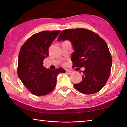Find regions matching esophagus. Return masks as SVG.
Masks as SVG:
<instances>
[{
	"instance_id": "1",
	"label": "esophagus",
	"mask_w": 127,
	"mask_h": 127,
	"mask_svg": "<svg viewBox=\"0 0 127 127\" xmlns=\"http://www.w3.org/2000/svg\"><path fill=\"white\" fill-rule=\"evenodd\" d=\"M66 73L69 74V75H71V74L73 73V71H71V70H66Z\"/></svg>"
}]
</instances>
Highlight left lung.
<instances>
[{"label": "left lung", "mask_w": 127, "mask_h": 127, "mask_svg": "<svg viewBox=\"0 0 127 127\" xmlns=\"http://www.w3.org/2000/svg\"><path fill=\"white\" fill-rule=\"evenodd\" d=\"M65 40L70 41L72 45L73 67L85 68L81 71L82 81L74 87L84 94L98 92L106 85L112 67V56L106 42L92 31L83 28L61 32L57 41Z\"/></svg>", "instance_id": "obj_1"}]
</instances>
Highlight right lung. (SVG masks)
Listing matches in <instances>:
<instances>
[{
	"mask_svg": "<svg viewBox=\"0 0 127 127\" xmlns=\"http://www.w3.org/2000/svg\"><path fill=\"white\" fill-rule=\"evenodd\" d=\"M60 30L42 31L32 35L21 46L18 56V75L29 91L37 96L45 95L55 87L57 75L62 68H45L43 61L49 55L48 49Z\"/></svg>",
	"mask_w": 127,
	"mask_h": 127,
	"instance_id": "right-lung-1",
	"label": "right lung"
}]
</instances>
